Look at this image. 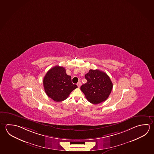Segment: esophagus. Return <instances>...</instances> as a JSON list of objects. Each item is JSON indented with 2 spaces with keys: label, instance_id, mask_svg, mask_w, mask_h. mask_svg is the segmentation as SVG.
Returning a JSON list of instances; mask_svg holds the SVG:
<instances>
[{
  "label": "esophagus",
  "instance_id": "obj_1",
  "mask_svg": "<svg viewBox=\"0 0 154 154\" xmlns=\"http://www.w3.org/2000/svg\"><path fill=\"white\" fill-rule=\"evenodd\" d=\"M77 86H78V87L79 88V87H80V86H81V82L80 81H79L78 82V84H77Z\"/></svg>",
  "mask_w": 154,
  "mask_h": 154
}]
</instances>
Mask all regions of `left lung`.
Here are the masks:
<instances>
[{"label": "left lung", "instance_id": "obj_1", "mask_svg": "<svg viewBox=\"0 0 154 154\" xmlns=\"http://www.w3.org/2000/svg\"><path fill=\"white\" fill-rule=\"evenodd\" d=\"M85 78L87 82L80 89L87 100L93 104L106 100L113 88L112 81L106 73L98 69H90Z\"/></svg>", "mask_w": 154, "mask_h": 154}]
</instances>
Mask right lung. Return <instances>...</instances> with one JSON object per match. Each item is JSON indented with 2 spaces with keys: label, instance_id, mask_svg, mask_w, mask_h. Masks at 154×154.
I'll use <instances>...</instances> for the list:
<instances>
[{
  "label": "right lung",
  "instance_id": "add662e5",
  "mask_svg": "<svg viewBox=\"0 0 154 154\" xmlns=\"http://www.w3.org/2000/svg\"><path fill=\"white\" fill-rule=\"evenodd\" d=\"M43 86L47 95L56 102L66 99L78 86L72 82L71 76L66 74L64 67L56 66L46 73Z\"/></svg>",
  "mask_w": 154,
  "mask_h": 154
}]
</instances>
